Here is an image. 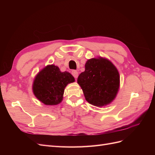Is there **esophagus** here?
<instances>
[{"mask_svg": "<svg viewBox=\"0 0 155 155\" xmlns=\"http://www.w3.org/2000/svg\"><path fill=\"white\" fill-rule=\"evenodd\" d=\"M72 76L76 79L78 77V72L76 71V70H72Z\"/></svg>", "mask_w": 155, "mask_h": 155, "instance_id": "1", "label": "esophagus"}]
</instances>
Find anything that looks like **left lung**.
<instances>
[{"label":"left lung","instance_id":"left-lung-1","mask_svg":"<svg viewBox=\"0 0 155 155\" xmlns=\"http://www.w3.org/2000/svg\"><path fill=\"white\" fill-rule=\"evenodd\" d=\"M78 83L89 104L102 107L110 104L120 88V74L110 60L102 57L88 59Z\"/></svg>","mask_w":155,"mask_h":155}]
</instances>
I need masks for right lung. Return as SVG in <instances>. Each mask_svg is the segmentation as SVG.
<instances>
[{
    "label": "right lung",
    "instance_id": "right-lung-1",
    "mask_svg": "<svg viewBox=\"0 0 155 155\" xmlns=\"http://www.w3.org/2000/svg\"><path fill=\"white\" fill-rule=\"evenodd\" d=\"M75 81L68 72H61L54 64H48L38 72L33 82V93L46 105H56L63 101L64 88Z\"/></svg>",
    "mask_w": 155,
    "mask_h": 155
}]
</instances>
